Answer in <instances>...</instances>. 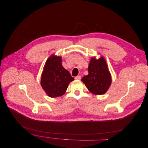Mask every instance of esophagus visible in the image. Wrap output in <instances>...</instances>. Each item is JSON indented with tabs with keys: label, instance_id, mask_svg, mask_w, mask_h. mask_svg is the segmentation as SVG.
Masks as SVG:
<instances>
[{
	"label": "esophagus",
	"instance_id": "1",
	"mask_svg": "<svg viewBox=\"0 0 148 148\" xmlns=\"http://www.w3.org/2000/svg\"><path fill=\"white\" fill-rule=\"evenodd\" d=\"M75 79L76 80H80L81 79V76H77L76 77H75Z\"/></svg>",
	"mask_w": 148,
	"mask_h": 148
}]
</instances>
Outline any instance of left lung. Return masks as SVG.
<instances>
[{"mask_svg": "<svg viewBox=\"0 0 148 148\" xmlns=\"http://www.w3.org/2000/svg\"><path fill=\"white\" fill-rule=\"evenodd\" d=\"M88 74L83 76L81 80L90 92L95 95L105 94L111 84V75L105 58L101 56L96 59L91 58L88 67Z\"/></svg>", "mask_w": 148, "mask_h": 148, "instance_id": "left-lung-1", "label": "left lung"}]
</instances>
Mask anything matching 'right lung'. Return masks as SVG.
<instances>
[{
	"instance_id": "1",
	"label": "right lung",
	"mask_w": 148,
	"mask_h": 148,
	"mask_svg": "<svg viewBox=\"0 0 148 148\" xmlns=\"http://www.w3.org/2000/svg\"><path fill=\"white\" fill-rule=\"evenodd\" d=\"M73 80L74 78L62 65V57L51 55L45 64L41 77V86L47 96L52 98L63 96Z\"/></svg>"
}]
</instances>
